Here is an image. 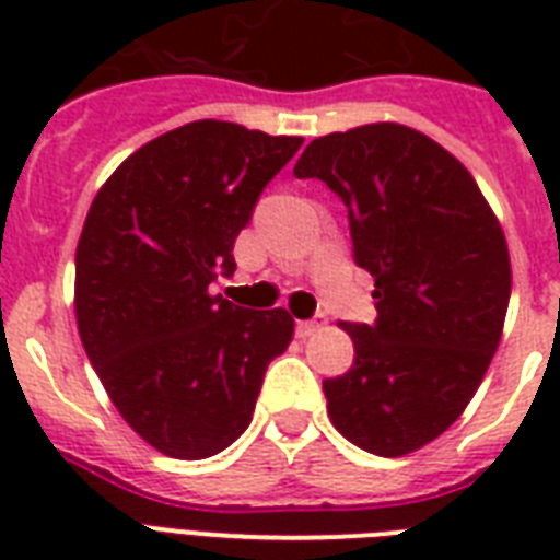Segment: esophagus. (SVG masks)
<instances>
[{
    "label": "esophagus",
    "instance_id": "esophagus-1",
    "mask_svg": "<svg viewBox=\"0 0 560 560\" xmlns=\"http://www.w3.org/2000/svg\"><path fill=\"white\" fill-rule=\"evenodd\" d=\"M325 323H328V319H325V314H316L314 319H302V323H296V334L302 337V340H305V337H311V334L319 331Z\"/></svg>",
    "mask_w": 560,
    "mask_h": 560
}]
</instances>
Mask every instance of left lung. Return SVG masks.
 Segmentation results:
<instances>
[{"label":"left lung","instance_id":"1","mask_svg":"<svg viewBox=\"0 0 560 560\" xmlns=\"http://www.w3.org/2000/svg\"><path fill=\"white\" fill-rule=\"evenodd\" d=\"M299 179H323L349 209L377 319L342 323L354 363L323 381L351 444L404 456L468 407L503 334L512 264L494 211L456 156L412 127L363 125L314 139Z\"/></svg>","mask_w":560,"mask_h":560}]
</instances>
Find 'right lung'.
<instances>
[{"instance_id":"1","label":"right lung","mask_w":560,"mask_h":560,"mask_svg":"<svg viewBox=\"0 0 560 560\" xmlns=\"http://www.w3.org/2000/svg\"><path fill=\"white\" fill-rule=\"evenodd\" d=\"M299 136L191 121L127 156L101 186L74 255L86 358L127 424L174 459H206L253 421L264 372L293 337L284 307L211 296L235 237Z\"/></svg>"}]
</instances>
